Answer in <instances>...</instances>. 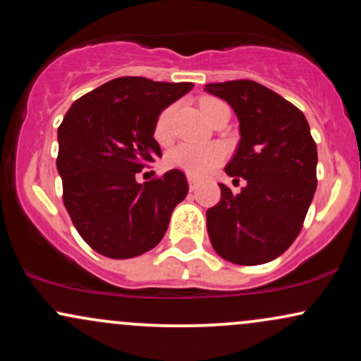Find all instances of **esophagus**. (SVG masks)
<instances>
[{
    "instance_id": "obj_1",
    "label": "esophagus",
    "mask_w": 361,
    "mask_h": 361,
    "mask_svg": "<svg viewBox=\"0 0 361 361\" xmlns=\"http://www.w3.org/2000/svg\"><path fill=\"white\" fill-rule=\"evenodd\" d=\"M188 186H190V190H192V192H193V190L198 186V180H197V178L188 175Z\"/></svg>"
}]
</instances>
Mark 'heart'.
Masks as SVG:
<instances>
[{"label": "heart", "mask_w": 361, "mask_h": 361, "mask_svg": "<svg viewBox=\"0 0 361 361\" xmlns=\"http://www.w3.org/2000/svg\"><path fill=\"white\" fill-rule=\"evenodd\" d=\"M217 103V100L212 98H205L202 102V111L204 115L210 106ZM173 106H168L159 114L156 123H154V137L159 144H168L173 137ZM224 157H226V149L219 144H204V146H197V144H178L176 147H173L168 152L166 163L171 168L181 169L186 175L190 176H204L207 173L212 171L214 168H217L222 163Z\"/></svg>", "instance_id": "b5f03b06"}]
</instances>
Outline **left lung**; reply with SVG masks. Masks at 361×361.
Instances as JSON below:
<instances>
[{"label":"left lung","mask_w":361,"mask_h":361,"mask_svg":"<svg viewBox=\"0 0 361 361\" xmlns=\"http://www.w3.org/2000/svg\"><path fill=\"white\" fill-rule=\"evenodd\" d=\"M205 91L233 106L238 151L226 173L246 185L207 210L215 252L244 267L279 258L299 235L317 186V147L304 114L267 86L250 80L209 82Z\"/></svg>","instance_id":"obj_1"}]
</instances>
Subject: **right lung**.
I'll use <instances>...</instances> for the list:
<instances>
[{
	"label": "right lung",
	"instance_id": "obj_1",
	"mask_svg": "<svg viewBox=\"0 0 361 361\" xmlns=\"http://www.w3.org/2000/svg\"><path fill=\"white\" fill-rule=\"evenodd\" d=\"M192 88L117 78L74 102L57 128L62 202L86 244L106 258H134L157 246L188 193L180 169L142 185L135 175L161 156L159 114Z\"/></svg>",
	"mask_w": 361,
	"mask_h": 361
}]
</instances>
